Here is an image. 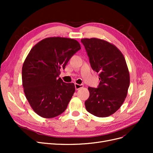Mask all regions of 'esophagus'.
<instances>
[{"label": "esophagus", "mask_w": 153, "mask_h": 153, "mask_svg": "<svg viewBox=\"0 0 153 153\" xmlns=\"http://www.w3.org/2000/svg\"><path fill=\"white\" fill-rule=\"evenodd\" d=\"M75 86L76 90H78V89H81V88H82L83 87H84V85H83V84H75Z\"/></svg>", "instance_id": "34e87169"}]
</instances>
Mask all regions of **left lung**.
Returning a JSON list of instances; mask_svg holds the SVG:
<instances>
[{"mask_svg":"<svg viewBox=\"0 0 153 153\" xmlns=\"http://www.w3.org/2000/svg\"><path fill=\"white\" fill-rule=\"evenodd\" d=\"M81 41L100 80L98 88L88 87L86 110L96 117H108L121 107L127 96L130 79L126 60L121 51L105 40L92 38Z\"/></svg>","mask_w":153,"mask_h":153,"instance_id":"8db88e82","label":"left lung"}]
</instances>
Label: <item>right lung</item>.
I'll return each instance as SVG.
<instances>
[{
	"label": "right lung",
	"instance_id": "right-lung-1",
	"mask_svg": "<svg viewBox=\"0 0 153 153\" xmlns=\"http://www.w3.org/2000/svg\"><path fill=\"white\" fill-rule=\"evenodd\" d=\"M80 49L75 39L50 37L35 45L27 55L22 66V85L30 106L39 116L53 118L66 109L75 87L58 78L60 69L65 68Z\"/></svg>",
	"mask_w": 153,
	"mask_h": 153
}]
</instances>
